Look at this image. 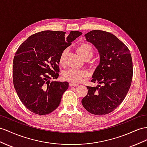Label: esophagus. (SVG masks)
Segmentation results:
<instances>
[{
	"instance_id": "34e87169",
	"label": "esophagus",
	"mask_w": 147,
	"mask_h": 147,
	"mask_svg": "<svg viewBox=\"0 0 147 147\" xmlns=\"http://www.w3.org/2000/svg\"><path fill=\"white\" fill-rule=\"evenodd\" d=\"M69 86H78L79 84H76V83H73V82H70Z\"/></svg>"
}]
</instances>
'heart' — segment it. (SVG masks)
I'll list each match as a JSON object with an SVG mask.
<instances>
[{
	"label": "heart",
	"instance_id": "1",
	"mask_svg": "<svg viewBox=\"0 0 147 147\" xmlns=\"http://www.w3.org/2000/svg\"><path fill=\"white\" fill-rule=\"evenodd\" d=\"M67 51V50L66 49V50L63 51L61 55H60L59 61L61 65H63L65 63ZM77 52L78 55L82 59H84L88 58H91L93 55L94 51L91 45L88 43H82L78 47ZM88 73L86 71L69 69L63 73V78L65 80L72 82L73 83L74 82L77 83V82H80L82 80V78L86 77Z\"/></svg>",
	"mask_w": 147,
	"mask_h": 147
}]
</instances>
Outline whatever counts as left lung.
Here are the masks:
<instances>
[{
	"instance_id": "left-lung-1",
	"label": "left lung",
	"mask_w": 147,
	"mask_h": 147,
	"mask_svg": "<svg viewBox=\"0 0 147 147\" xmlns=\"http://www.w3.org/2000/svg\"><path fill=\"white\" fill-rule=\"evenodd\" d=\"M84 36L100 56L91 80L99 84L87 86L88 94L81 102L92 114H107L122 102L129 91L133 76L132 59L126 45L111 33L92 30Z\"/></svg>"
}]
</instances>
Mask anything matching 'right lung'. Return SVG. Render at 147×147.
Listing matches in <instances>:
<instances>
[{
  "label": "right lung",
  "instance_id": "right-lung-1",
  "mask_svg": "<svg viewBox=\"0 0 147 147\" xmlns=\"http://www.w3.org/2000/svg\"><path fill=\"white\" fill-rule=\"evenodd\" d=\"M45 30L29 36L16 52L13 61V82L19 99L28 109L38 115L54 111L68 89L66 81L57 79L63 51L82 35L71 31Z\"/></svg>",
  "mask_w": 147,
  "mask_h": 147
}]
</instances>
